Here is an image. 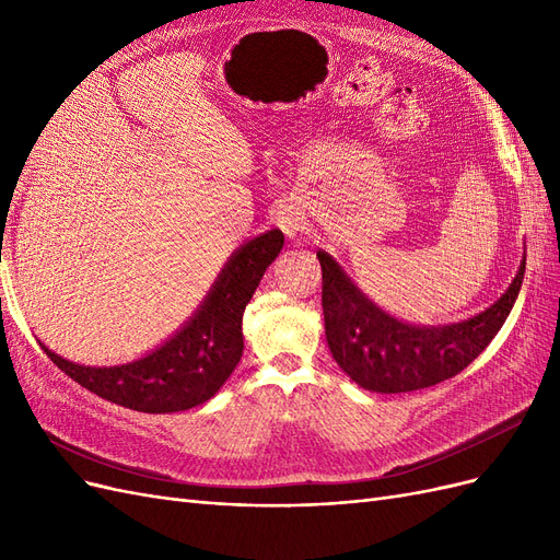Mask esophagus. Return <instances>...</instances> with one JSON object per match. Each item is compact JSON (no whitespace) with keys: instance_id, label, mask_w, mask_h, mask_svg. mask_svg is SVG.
<instances>
[{"instance_id":"1","label":"esophagus","mask_w":560,"mask_h":560,"mask_svg":"<svg viewBox=\"0 0 560 560\" xmlns=\"http://www.w3.org/2000/svg\"><path fill=\"white\" fill-rule=\"evenodd\" d=\"M278 226L282 229V233L287 235V238H299L301 231H303V217L301 212L292 210V208H284L278 212Z\"/></svg>"}]
</instances>
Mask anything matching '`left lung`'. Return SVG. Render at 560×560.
Listing matches in <instances>:
<instances>
[{"mask_svg": "<svg viewBox=\"0 0 560 560\" xmlns=\"http://www.w3.org/2000/svg\"><path fill=\"white\" fill-rule=\"evenodd\" d=\"M322 311L336 364L369 393L397 395L453 378L493 341L510 317L525 273V254L506 292L483 313L453 325H409L376 306L325 249Z\"/></svg>", "mask_w": 560, "mask_h": 560, "instance_id": "1", "label": "left lung"}]
</instances>
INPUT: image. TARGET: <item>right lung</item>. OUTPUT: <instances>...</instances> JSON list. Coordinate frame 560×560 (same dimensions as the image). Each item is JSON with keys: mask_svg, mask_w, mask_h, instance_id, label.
<instances>
[{"mask_svg": "<svg viewBox=\"0 0 560 560\" xmlns=\"http://www.w3.org/2000/svg\"><path fill=\"white\" fill-rule=\"evenodd\" d=\"M284 235L270 229L235 249L196 313L159 348L116 366H86L44 352L81 387L142 413H175L206 404L243 358V313Z\"/></svg>", "mask_w": 560, "mask_h": 560, "instance_id": "obj_1", "label": "right lung"}]
</instances>
